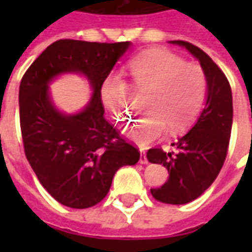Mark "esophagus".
Instances as JSON below:
<instances>
[{"label":"esophagus","mask_w":252,"mask_h":252,"mask_svg":"<svg viewBox=\"0 0 252 252\" xmlns=\"http://www.w3.org/2000/svg\"><path fill=\"white\" fill-rule=\"evenodd\" d=\"M139 162L142 164H147L148 160H147V157H146V153L143 151V150H140V159H139Z\"/></svg>","instance_id":"1"}]
</instances>
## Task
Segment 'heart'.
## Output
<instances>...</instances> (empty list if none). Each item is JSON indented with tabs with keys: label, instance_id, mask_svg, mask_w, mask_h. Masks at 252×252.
<instances>
[{
	"label": "heart",
	"instance_id": "heart-1",
	"mask_svg": "<svg viewBox=\"0 0 252 252\" xmlns=\"http://www.w3.org/2000/svg\"><path fill=\"white\" fill-rule=\"evenodd\" d=\"M133 86L137 92H150L144 110L147 115L126 126V136L139 146H148L166 136L190 126L204 105L206 77L195 63L167 50L144 52L129 64ZM101 99L117 121L131 116L129 86L119 75H109L101 85Z\"/></svg>",
	"mask_w": 252,
	"mask_h": 252
}]
</instances>
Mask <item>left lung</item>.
I'll use <instances>...</instances> for the list:
<instances>
[{"label": "left lung", "instance_id": "obj_1", "mask_svg": "<svg viewBox=\"0 0 252 252\" xmlns=\"http://www.w3.org/2000/svg\"><path fill=\"white\" fill-rule=\"evenodd\" d=\"M171 43L198 59L208 88L205 108L193 128L171 144L177 151L151 148L147 153L148 162L163 164L169 171V180L160 188L151 189L153 197L164 204L182 205L200 197L224 164L232 129V92L224 72L201 48L188 41Z\"/></svg>", "mask_w": 252, "mask_h": 252}]
</instances>
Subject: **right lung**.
<instances>
[{"label":"right lung","instance_id":"right-lung-1","mask_svg":"<svg viewBox=\"0 0 252 252\" xmlns=\"http://www.w3.org/2000/svg\"><path fill=\"white\" fill-rule=\"evenodd\" d=\"M129 47V41L58 40L21 79L25 157L43 188L62 205L85 209L98 204L108 194L116 171L140 158L137 148L106 121L101 101V85ZM62 73H81L94 90L87 106L72 115L58 110L49 93V83Z\"/></svg>","mask_w":252,"mask_h":252}]
</instances>
